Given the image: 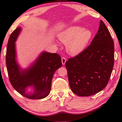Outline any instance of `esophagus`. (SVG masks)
<instances>
[{
	"instance_id": "esophagus-1",
	"label": "esophagus",
	"mask_w": 122,
	"mask_h": 122,
	"mask_svg": "<svg viewBox=\"0 0 122 122\" xmlns=\"http://www.w3.org/2000/svg\"><path fill=\"white\" fill-rule=\"evenodd\" d=\"M66 61V59L65 57L61 58V63H62L63 65H64L65 64V62Z\"/></svg>"
}]
</instances>
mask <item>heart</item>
Instances as JSON below:
<instances>
[{
	"instance_id": "b5f03b06",
	"label": "heart",
	"mask_w": 122,
	"mask_h": 122,
	"mask_svg": "<svg viewBox=\"0 0 122 122\" xmlns=\"http://www.w3.org/2000/svg\"><path fill=\"white\" fill-rule=\"evenodd\" d=\"M92 36L91 30L80 26H70L58 35L60 41L66 44L67 52L73 56L80 54L86 48Z\"/></svg>"
}]
</instances>
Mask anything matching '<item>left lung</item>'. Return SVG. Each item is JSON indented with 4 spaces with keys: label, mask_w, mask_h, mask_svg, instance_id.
<instances>
[{
    "label": "left lung",
    "mask_w": 122,
    "mask_h": 122,
    "mask_svg": "<svg viewBox=\"0 0 122 122\" xmlns=\"http://www.w3.org/2000/svg\"><path fill=\"white\" fill-rule=\"evenodd\" d=\"M114 51L111 33L101 20L90 45L65 63L70 89L75 94L89 96L105 88L114 65Z\"/></svg>",
    "instance_id": "left-lung-1"
}]
</instances>
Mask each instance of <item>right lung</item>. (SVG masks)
Here are the masks:
<instances>
[{
    "label": "right lung",
    "instance_id": "add662e5",
    "mask_svg": "<svg viewBox=\"0 0 122 122\" xmlns=\"http://www.w3.org/2000/svg\"><path fill=\"white\" fill-rule=\"evenodd\" d=\"M21 30V27H17L9 38L6 53L9 79L14 89L23 96L30 99H42L50 92L53 76L62 65L61 58L57 53L43 52L30 68L21 69L16 61L15 44ZM30 86L34 87V92L27 94L25 90Z\"/></svg>",
    "mask_w": 122,
    "mask_h": 122
}]
</instances>
